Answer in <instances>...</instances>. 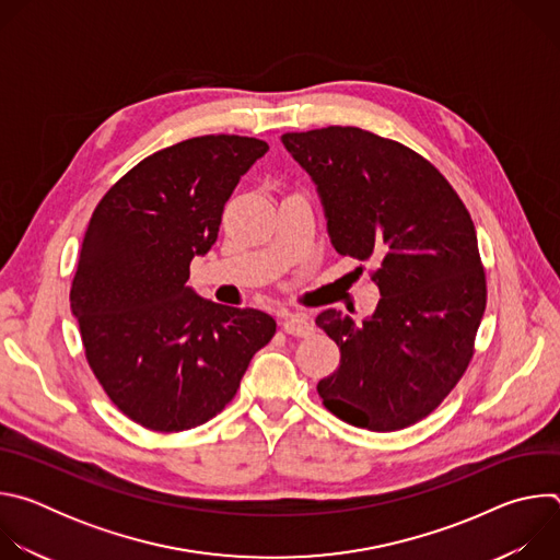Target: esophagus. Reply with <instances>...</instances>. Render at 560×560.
Returning a JSON list of instances; mask_svg holds the SVG:
<instances>
[{"label":"esophagus","mask_w":560,"mask_h":560,"mask_svg":"<svg viewBox=\"0 0 560 560\" xmlns=\"http://www.w3.org/2000/svg\"><path fill=\"white\" fill-rule=\"evenodd\" d=\"M281 328H283L285 335H292V337H310L314 332V326H312V322L307 318V314H301V312L288 314L283 318Z\"/></svg>","instance_id":"obj_1"}]
</instances>
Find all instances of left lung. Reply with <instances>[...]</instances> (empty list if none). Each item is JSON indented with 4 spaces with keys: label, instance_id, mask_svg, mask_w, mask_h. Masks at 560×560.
<instances>
[{
    "label": "left lung",
    "instance_id": "left-lung-1",
    "mask_svg": "<svg viewBox=\"0 0 560 560\" xmlns=\"http://www.w3.org/2000/svg\"><path fill=\"white\" fill-rule=\"evenodd\" d=\"M281 139L322 195L332 246L372 261L381 292L363 324L337 310L316 316L341 352L316 392L354 428H410L441 406L474 357L488 283L471 217L428 159L394 139L354 126Z\"/></svg>",
    "mask_w": 560,
    "mask_h": 560
}]
</instances>
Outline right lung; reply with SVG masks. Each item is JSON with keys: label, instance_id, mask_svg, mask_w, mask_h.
I'll use <instances>...</instances> for the list:
<instances>
[{"label": "right lung", "instance_id": "right-lung-1", "mask_svg": "<svg viewBox=\"0 0 560 560\" xmlns=\"http://www.w3.org/2000/svg\"><path fill=\"white\" fill-rule=\"evenodd\" d=\"M268 143L203 135L145 156L97 203L70 285L86 361L110 401L152 432H184L234 398L277 332L255 307L186 285L217 242L223 206Z\"/></svg>", "mask_w": 560, "mask_h": 560}]
</instances>
